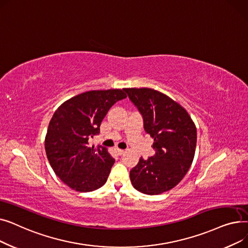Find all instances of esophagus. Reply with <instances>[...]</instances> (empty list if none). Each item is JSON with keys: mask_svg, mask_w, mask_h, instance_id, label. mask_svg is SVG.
Instances as JSON below:
<instances>
[{"mask_svg": "<svg viewBox=\"0 0 248 248\" xmlns=\"http://www.w3.org/2000/svg\"><path fill=\"white\" fill-rule=\"evenodd\" d=\"M115 152L119 154V155H123L124 154V150H122V149H115Z\"/></svg>", "mask_w": 248, "mask_h": 248, "instance_id": "obj_1", "label": "esophagus"}]
</instances>
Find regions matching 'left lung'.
Segmentation results:
<instances>
[{
  "label": "left lung",
  "mask_w": 248,
  "mask_h": 248,
  "mask_svg": "<svg viewBox=\"0 0 248 248\" xmlns=\"http://www.w3.org/2000/svg\"><path fill=\"white\" fill-rule=\"evenodd\" d=\"M144 120V128L154 139L155 155L140 157L129 177L138 191L158 195L174 188L191 167L197 132L185 108L152 88H124Z\"/></svg>",
  "instance_id": "obj_1"
}]
</instances>
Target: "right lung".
<instances>
[{
    "instance_id": "1",
    "label": "right lung",
    "mask_w": 248,
    "mask_h": 248,
    "mask_svg": "<svg viewBox=\"0 0 248 248\" xmlns=\"http://www.w3.org/2000/svg\"><path fill=\"white\" fill-rule=\"evenodd\" d=\"M121 89L91 90L62 103L49 123L45 138L48 161L65 184L90 192L106 184L114 159L101 146H88L113 104L125 98Z\"/></svg>"
}]
</instances>
